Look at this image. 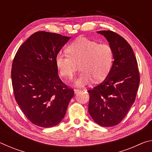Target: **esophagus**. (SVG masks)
I'll use <instances>...</instances> for the list:
<instances>
[{
  "label": "esophagus",
  "mask_w": 152,
  "mask_h": 152,
  "mask_svg": "<svg viewBox=\"0 0 152 152\" xmlns=\"http://www.w3.org/2000/svg\"><path fill=\"white\" fill-rule=\"evenodd\" d=\"M80 91V89H78V88H77V89H74V93H75V94H76L77 92H78Z\"/></svg>",
  "instance_id": "esophagus-1"
}]
</instances>
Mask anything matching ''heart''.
I'll list each match as a JSON object with an SVG mask.
<instances>
[{
  "mask_svg": "<svg viewBox=\"0 0 152 152\" xmlns=\"http://www.w3.org/2000/svg\"><path fill=\"white\" fill-rule=\"evenodd\" d=\"M66 53L56 56V63L60 75L71 80L80 64L82 70L76 80L77 86L103 80L111 69L114 58L113 50L107 43H99L86 37H80L67 48Z\"/></svg>",
  "mask_w": 152,
  "mask_h": 152,
  "instance_id": "obj_1",
  "label": "heart"
}]
</instances>
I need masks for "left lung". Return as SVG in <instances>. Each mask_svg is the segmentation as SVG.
Masks as SVG:
<instances>
[{"label": "left lung", "mask_w": 152, "mask_h": 152, "mask_svg": "<svg viewBox=\"0 0 152 152\" xmlns=\"http://www.w3.org/2000/svg\"><path fill=\"white\" fill-rule=\"evenodd\" d=\"M97 33L109 42L114 61L104 81L88 91V113L98 125L113 127L121 122L134 103L140 72L132 48L124 38L112 31Z\"/></svg>", "instance_id": "left-lung-1"}]
</instances>
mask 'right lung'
<instances>
[{
    "label": "right lung",
    "mask_w": 152,
    "mask_h": 152,
    "mask_svg": "<svg viewBox=\"0 0 152 152\" xmlns=\"http://www.w3.org/2000/svg\"><path fill=\"white\" fill-rule=\"evenodd\" d=\"M70 37L58 33H33L17 51L12 64L11 78L15 100L31 122L51 127L61 122L72 88L61 80L56 58Z\"/></svg>",
    "instance_id": "obj_1"
}]
</instances>
